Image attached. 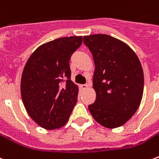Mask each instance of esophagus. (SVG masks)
<instances>
[{
  "mask_svg": "<svg viewBox=\"0 0 159 159\" xmlns=\"http://www.w3.org/2000/svg\"><path fill=\"white\" fill-rule=\"evenodd\" d=\"M81 88H82V89H87V88H88V84L81 85Z\"/></svg>",
  "mask_w": 159,
  "mask_h": 159,
  "instance_id": "obj_1",
  "label": "esophagus"
}]
</instances>
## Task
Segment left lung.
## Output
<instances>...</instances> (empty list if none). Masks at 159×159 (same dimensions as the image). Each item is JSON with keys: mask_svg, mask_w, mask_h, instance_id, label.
<instances>
[{"mask_svg": "<svg viewBox=\"0 0 159 159\" xmlns=\"http://www.w3.org/2000/svg\"><path fill=\"white\" fill-rule=\"evenodd\" d=\"M93 55L96 101L88 106L93 118L107 128H118L139 108L144 77L139 57L128 45L105 34L83 37Z\"/></svg>", "mask_w": 159, "mask_h": 159, "instance_id": "obj_1", "label": "left lung"}]
</instances>
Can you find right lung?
<instances>
[{
	"mask_svg": "<svg viewBox=\"0 0 159 159\" xmlns=\"http://www.w3.org/2000/svg\"><path fill=\"white\" fill-rule=\"evenodd\" d=\"M82 36L61 37L36 48L23 69L20 93L29 116L52 130L68 121L77 103L78 87L71 80L70 58Z\"/></svg>",
	"mask_w": 159,
	"mask_h": 159,
	"instance_id": "add662e5",
	"label": "right lung"
}]
</instances>
